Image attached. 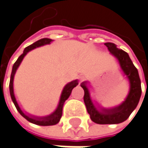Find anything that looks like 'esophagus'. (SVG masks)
I'll use <instances>...</instances> for the list:
<instances>
[{
  "mask_svg": "<svg viewBox=\"0 0 148 148\" xmlns=\"http://www.w3.org/2000/svg\"><path fill=\"white\" fill-rule=\"evenodd\" d=\"M79 81H80V82H82L83 80L84 79V77L82 76V75H79Z\"/></svg>",
  "mask_w": 148,
  "mask_h": 148,
  "instance_id": "1",
  "label": "esophagus"
}]
</instances>
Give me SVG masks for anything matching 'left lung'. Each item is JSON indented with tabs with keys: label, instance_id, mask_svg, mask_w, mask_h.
Segmentation results:
<instances>
[{
	"label": "left lung",
	"instance_id": "obj_1",
	"mask_svg": "<svg viewBox=\"0 0 148 148\" xmlns=\"http://www.w3.org/2000/svg\"><path fill=\"white\" fill-rule=\"evenodd\" d=\"M110 53L114 57L120 66L125 79L129 84V91L126 99L120 105L114 107L105 108L92 100L90 95V84L88 81H84L80 86L84 90V101L92 121L97 124H119L127 120L132 111L136 108L142 95L141 80L138 71L131 60L128 53L119 49L115 43L106 42Z\"/></svg>",
	"mask_w": 148,
	"mask_h": 148
}]
</instances>
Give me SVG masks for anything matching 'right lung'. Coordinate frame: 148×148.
<instances>
[{"label":"right lung","instance_id":"1","mask_svg":"<svg viewBox=\"0 0 148 148\" xmlns=\"http://www.w3.org/2000/svg\"><path fill=\"white\" fill-rule=\"evenodd\" d=\"M53 40L50 39V38H42V39L38 40L37 42H35L34 43H32V45L27 47L24 49L23 53L21 56L17 58V60L16 61V63L13 64L12 67V74H11V79H10V84H9V90H10V95H11V98L12 100L14 103L16 108L17 110V111L22 115L23 117L26 120H27L29 122L35 124V125H38V126H53L56 125L59 122L60 119L62 117V114H63V107H64V104L66 100H68V98L69 97V95H71L72 90L74 87H76L79 84V81L78 79L73 80L71 82L68 83L67 84L64 85L63 90L61 92L60 95V98L58 100V104L57 106V108L53 112H52L50 115L45 116H33L31 115L29 113L26 112L25 110H23L22 108L20 106L19 103L17 102L16 98L15 96V93H14V77L16 72L17 70V69L19 68V66L22 62L24 57L27 54V53H29L32 49H35L37 48H39L44 45H48L50 44Z\"/></svg>","mask_w":148,"mask_h":148}]
</instances>
